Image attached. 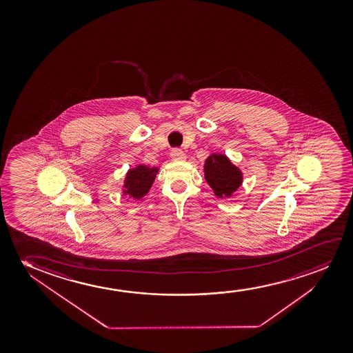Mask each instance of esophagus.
<instances>
[{"mask_svg":"<svg viewBox=\"0 0 353 353\" xmlns=\"http://www.w3.org/2000/svg\"><path fill=\"white\" fill-rule=\"evenodd\" d=\"M171 159L172 160H184L185 159V154L183 150H174L171 152Z\"/></svg>","mask_w":353,"mask_h":353,"instance_id":"esophagus-1","label":"esophagus"}]
</instances>
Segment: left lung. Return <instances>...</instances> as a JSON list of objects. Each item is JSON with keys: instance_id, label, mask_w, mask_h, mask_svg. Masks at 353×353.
I'll use <instances>...</instances> for the list:
<instances>
[{"instance_id": "1", "label": "left lung", "mask_w": 353, "mask_h": 353, "mask_svg": "<svg viewBox=\"0 0 353 353\" xmlns=\"http://www.w3.org/2000/svg\"><path fill=\"white\" fill-rule=\"evenodd\" d=\"M203 176L214 195L219 199L232 196L243 182L241 170L222 153L208 155L203 164Z\"/></svg>"}]
</instances>
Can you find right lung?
Returning <instances> with one entry per match:
<instances>
[{
  "label": "right lung",
  "mask_w": 353,
  "mask_h": 353,
  "mask_svg": "<svg viewBox=\"0 0 353 353\" xmlns=\"http://www.w3.org/2000/svg\"><path fill=\"white\" fill-rule=\"evenodd\" d=\"M158 172L159 168H150L145 164H139L128 170L121 193L134 200H141L150 192Z\"/></svg>",
  "instance_id": "right-lung-1"
}]
</instances>
